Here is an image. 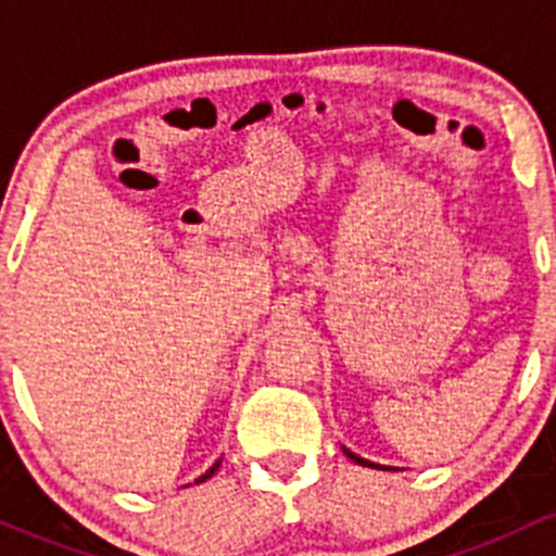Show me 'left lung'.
I'll return each instance as SVG.
<instances>
[{
  "label": "left lung",
  "mask_w": 556,
  "mask_h": 556,
  "mask_svg": "<svg viewBox=\"0 0 556 556\" xmlns=\"http://www.w3.org/2000/svg\"><path fill=\"white\" fill-rule=\"evenodd\" d=\"M341 450H344V446H341ZM344 454H346V457H350V459H352V463L363 465V468H387V465L371 463V459H366V457H357V454H355V452H350V450H344Z\"/></svg>",
  "instance_id": "8db88e82"
}]
</instances>
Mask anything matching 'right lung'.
Returning <instances> with one entry per match:
<instances>
[{
    "mask_svg": "<svg viewBox=\"0 0 556 556\" xmlns=\"http://www.w3.org/2000/svg\"><path fill=\"white\" fill-rule=\"evenodd\" d=\"M220 463H223V459H217V463H215V465H212V468H210V470H206V473H201V476H199V479H195V484H201V481L212 479V476H215V470H217V468H220Z\"/></svg>",
    "mask_w": 556,
    "mask_h": 556,
    "instance_id": "right-lung-1",
    "label": "right lung"
}]
</instances>
